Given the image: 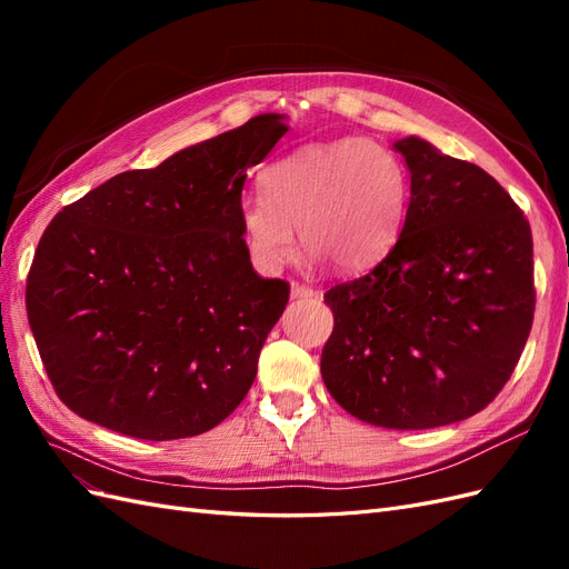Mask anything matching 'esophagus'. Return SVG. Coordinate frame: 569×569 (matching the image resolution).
I'll return each mask as SVG.
<instances>
[{
    "label": "esophagus",
    "mask_w": 569,
    "mask_h": 569,
    "mask_svg": "<svg viewBox=\"0 0 569 569\" xmlns=\"http://www.w3.org/2000/svg\"><path fill=\"white\" fill-rule=\"evenodd\" d=\"M291 297L295 299H308V297H313L316 291L311 289V287H306V284H299V282H291Z\"/></svg>",
    "instance_id": "esophagus-1"
}]
</instances>
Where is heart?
I'll return each instance as SVG.
<instances>
[{"instance_id": "b5f03b06", "label": "heart", "mask_w": 569, "mask_h": 569, "mask_svg": "<svg viewBox=\"0 0 569 569\" xmlns=\"http://www.w3.org/2000/svg\"><path fill=\"white\" fill-rule=\"evenodd\" d=\"M261 192L239 201L237 220L249 261L278 272L295 253V232L311 261L360 270L399 239L410 178L399 153L372 140L299 147L261 173Z\"/></svg>"}]
</instances>
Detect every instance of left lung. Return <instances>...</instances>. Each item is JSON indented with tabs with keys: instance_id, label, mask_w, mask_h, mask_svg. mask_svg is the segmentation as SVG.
<instances>
[{
	"instance_id": "obj_1",
	"label": "left lung",
	"mask_w": 569,
	"mask_h": 569,
	"mask_svg": "<svg viewBox=\"0 0 569 569\" xmlns=\"http://www.w3.org/2000/svg\"><path fill=\"white\" fill-rule=\"evenodd\" d=\"M393 149L410 170L389 253L325 295L335 330L320 372L353 418L429 429L487 408L518 366L533 320L529 222L487 170L420 137Z\"/></svg>"
}]
</instances>
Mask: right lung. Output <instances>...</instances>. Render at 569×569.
Wrapping results in <instances>:
<instances>
[{
  "instance_id": "1",
  "label": "right lung",
  "mask_w": 569,
  "mask_h": 569,
  "mask_svg": "<svg viewBox=\"0 0 569 569\" xmlns=\"http://www.w3.org/2000/svg\"><path fill=\"white\" fill-rule=\"evenodd\" d=\"M284 116L128 170L49 222L28 272L32 337L59 399L147 441L209 432L242 403L289 284L258 278L239 230L247 168Z\"/></svg>"
}]
</instances>
